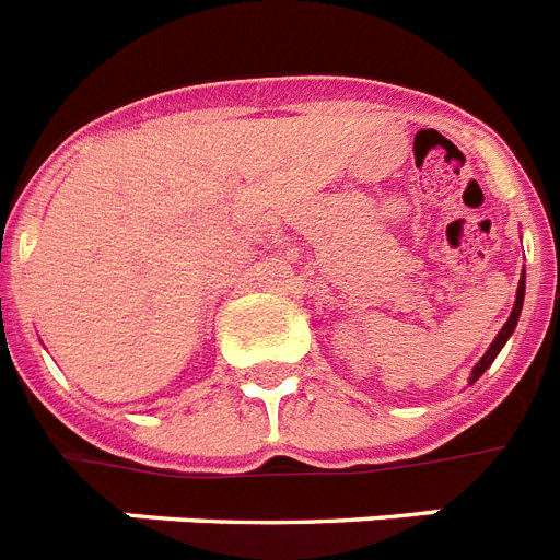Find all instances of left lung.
<instances>
[{
  "label": "left lung",
  "mask_w": 560,
  "mask_h": 560,
  "mask_svg": "<svg viewBox=\"0 0 560 560\" xmlns=\"http://www.w3.org/2000/svg\"><path fill=\"white\" fill-rule=\"evenodd\" d=\"M524 277H521V283H518V294H515V306H512V314H510V320L503 323V329L498 331V337L495 340H492V346H489L487 349V354H483V358L478 360V366H475V372H472V383L478 381L480 374L487 372L489 366H492V360L498 358V352H501L503 349V343H506V340H510V335L512 331H515V326H518V317H521V306H524Z\"/></svg>",
  "instance_id": "1"
}]
</instances>
